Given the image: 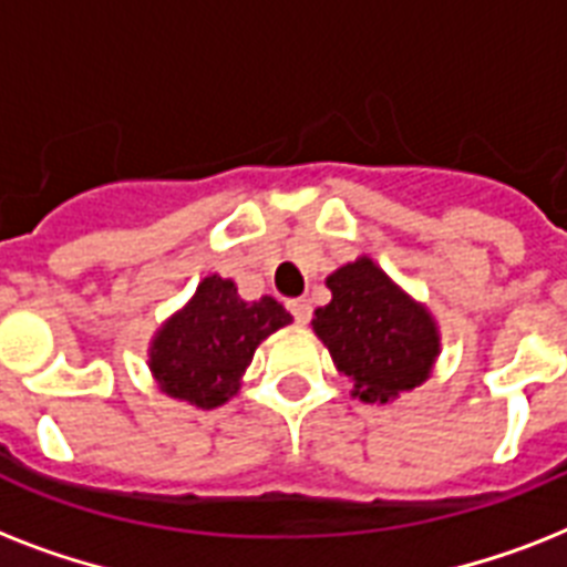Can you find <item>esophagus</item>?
Wrapping results in <instances>:
<instances>
[{
    "mask_svg": "<svg viewBox=\"0 0 567 567\" xmlns=\"http://www.w3.org/2000/svg\"><path fill=\"white\" fill-rule=\"evenodd\" d=\"M288 311H291L297 323H309L311 320V302L309 300H291L288 302Z\"/></svg>",
    "mask_w": 567,
    "mask_h": 567,
    "instance_id": "1",
    "label": "esophagus"
}]
</instances>
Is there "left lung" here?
Returning a JSON list of instances; mask_svg holds the SVG:
<instances>
[{"mask_svg":"<svg viewBox=\"0 0 567 567\" xmlns=\"http://www.w3.org/2000/svg\"><path fill=\"white\" fill-rule=\"evenodd\" d=\"M327 288L332 302L315 311L311 327L338 371L353 377L359 400L388 403L430 377L439 355L430 311L405 297L371 258L336 270Z\"/></svg>","mask_w":567,"mask_h":567,"instance_id":"obj_1","label":"left lung"}]
</instances>
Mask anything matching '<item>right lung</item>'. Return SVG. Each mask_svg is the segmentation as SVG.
<instances>
[{
  "instance_id": "obj_1",
  "label": "right lung",
  "mask_w": 567,
  "mask_h": 567,
  "mask_svg": "<svg viewBox=\"0 0 567 567\" xmlns=\"http://www.w3.org/2000/svg\"><path fill=\"white\" fill-rule=\"evenodd\" d=\"M288 323L291 315L274 297L244 302L235 282L208 276L155 336L150 368L164 394L214 409L238 391L256 347Z\"/></svg>"
}]
</instances>
